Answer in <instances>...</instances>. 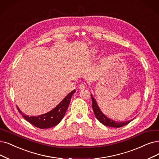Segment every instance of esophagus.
I'll return each mask as SVG.
<instances>
[{"mask_svg": "<svg viewBox=\"0 0 159 159\" xmlns=\"http://www.w3.org/2000/svg\"><path fill=\"white\" fill-rule=\"evenodd\" d=\"M85 88V84H84V83H82L79 85V89L81 90L84 89Z\"/></svg>", "mask_w": 159, "mask_h": 159, "instance_id": "34e87169", "label": "esophagus"}]
</instances>
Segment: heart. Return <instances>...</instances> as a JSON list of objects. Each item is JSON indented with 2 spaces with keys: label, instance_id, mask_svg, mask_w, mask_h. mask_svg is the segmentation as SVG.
<instances>
[{
  "label": "heart",
  "instance_id": "b5f03b06",
  "mask_svg": "<svg viewBox=\"0 0 159 159\" xmlns=\"http://www.w3.org/2000/svg\"><path fill=\"white\" fill-rule=\"evenodd\" d=\"M100 49V47L98 46H94V47H93L92 48H91V50H90V53L93 55H96L98 52V51Z\"/></svg>",
  "mask_w": 159,
  "mask_h": 159
}]
</instances>
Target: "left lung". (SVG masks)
Segmentation results:
<instances>
[{"label":"left lung","mask_w":159,"mask_h":159,"mask_svg":"<svg viewBox=\"0 0 159 159\" xmlns=\"http://www.w3.org/2000/svg\"><path fill=\"white\" fill-rule=\"evenodd\" d=\"M91 99H92V107H93V110L94 113V116L99 121L104 125L110 126V127L119 128L129 124L130 122H131V120H126V121L119 122L108 118L107 116H106L102 112L100 107L97 104L96 100L94 99V97L93 96V94H91Z\"/></svg>","instance_id":"left-lung-1"}]
</instances>
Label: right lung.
<instances>
[{
	"mask_svg": "<svg viewBox=\"0 0 159 159\" xmlns=\"http://www.w3.org/2000/svg\"><path fill=\"white\" fill-rule=\"evenodd\" d=\"M75 90L72 91L68 93L61 102L55 108L46 113L42 114L38 116H26L23 113L19 107L17 108L25 119H26L28 122L34 125L36 127L42 129H49L53 127L54 126L58 125L61 120L64 117L66 110L68 107L69 104L70 102V100Z\"/></svg>",
	"mask_w": 159,
	"mask_h": 159,
	"instance_id": "add662e5",
	"label": "right lung"
}]
</instances>
